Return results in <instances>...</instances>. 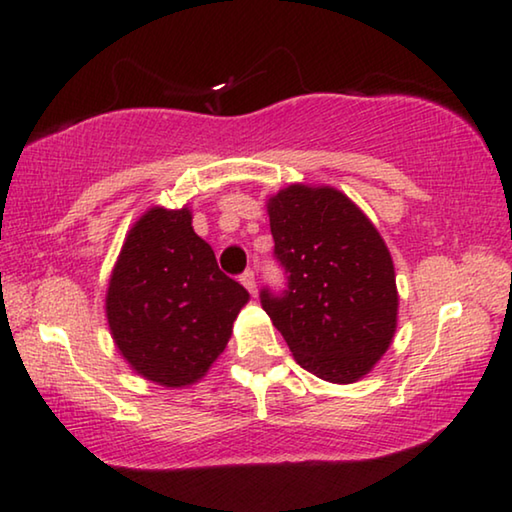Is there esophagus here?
Instances as JSON below:
<instances>
[{
	"instance_id": "esophagus-1",
	"label": "esophagus",
	"mask_w": 512,
	"mask_h": 512,
	"mask_svg": "<svg viewBox=\"0 0 512 512\" xmlns=\"http://www.w3.org/2000/svg\"><path fill=\"white\" fill-rule=\"evenodd\" d=\"M239 280H241V284H244V287H246L250 293H255V289H257V282H255V273L250 271V268H248V271L241 273Z\"/></svg>"
}]
</instances>
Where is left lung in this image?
<instances>
[{"label":"left lung","mask_w":512,"mask_h":512,"mask_svg":"<svg viewBox=\"0 0 512 512\" xmlns=\"http://www.w3.org/2000/svg\"><path fill=\"white\" fill-rule=\"evenodd\" d=\"M273 257L287 287L259 302L302 368L350 384L393 341V259L363 212L332 187L291 185L268 201Z\"/></svg>","instance_id":"obj_1"}]
</instances>
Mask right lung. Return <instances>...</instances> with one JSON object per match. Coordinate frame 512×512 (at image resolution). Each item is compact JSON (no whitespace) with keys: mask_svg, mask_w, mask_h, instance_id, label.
Here are the masks:
<instances>
[{"mask_svg":"<svg viewBox=\"0 0 512 512\" xmlns=\"http://www.w3.org/2000/svg\"><path fill=\"white\" fill-rule=\"evenodd\" d=\"M246 302L248 291L221 271L187 207H155L121 248L106 311L126 361L155 384L176 388L205 375Z\"/></svg>","mask_w":512,"mask_h":512,"instance_id":"1","label":"right lung"}]
</instances>
